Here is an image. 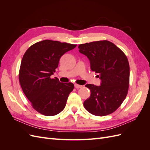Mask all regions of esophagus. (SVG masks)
<instances>
[{
  "label": "esophagus",
  "instance_id": "esophagus-1",
  "mask_svg": "<svg viewBox=\"0 0 150 150\" xmlns=\"http://www.w3.org/2000/svg\"><path fill=\"white\" fill-rule=\"evenodd\" d=\"M74 87H75V88H76V89H79V88H82L83 86L75 84H74Z\"/></svg>",
  "mask_w": 150,
  "mask_h": 150
}]
</instances>
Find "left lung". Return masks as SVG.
I'll return each instance as SVG.
<instances>
[{"label":"left lung","mask_w":150,"mask_h":150,"mask_svg":"<svg viewBox=\"0 0 150 150\" xmlns=\"http://www.w3.org/2000/svg\"><path fill=\"white\" fill-rule=\"evenodd\" d=\"M79 51L87 56L91 69L98 73L101 86L88 84L90 97L84 106L91 114L104 116L115 111L128 94L129 66L126 56L108 40L80 44Z\"/></svg>","instance_id":"obj_1"}]
</instances>
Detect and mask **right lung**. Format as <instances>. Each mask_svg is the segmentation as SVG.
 <instances>
[{"instance_id": "right-lung-1", "label": "right lung", "mask_w": 150, "mask_h": 150, "mask_svg": "<svg viewBox=\"0 0 150 150\" xmlns=\"http://www.w3.org/2000/svg\"><path fill=\"white\" fill-rule=\"evenodd\" d=\"M77 45L44 40L31 46L22 57L19 79L22 91L35 111L44 116L56 115L64 110L71 83L51 78L60 58Z\"/></svg>"}]
</instances>
